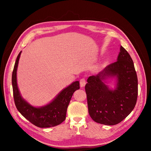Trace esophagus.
I'll use <instances>...</instances> for the list:
<instances>
[{
	"label": "esophagus",
	"instance_id": "34e87169",
	"mask_svg": "<svg viewBox=\"0 0 151 151\" xmlns=\"http://www.w3.org/2000/svg\"><path fill=\"white\" fill-rule=\"evenodd\" d=\"M86 84V82L85 78H82V79H81V81H80V85H81V88L84 87Z\"/></svg>",
	"mask_w": 151,
	"mask_h": 151
}]
</instances>
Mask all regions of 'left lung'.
Returning a JSON list of instances; mask_svg holds the SVG:
<instances>
[{
	"label": "left lung",
	"instance_id": "obj_1",
	"mask_svg": "<svg viewBox=\"0 0 151 151\" xmlns=\"http://www.w3.org/2000/svg\"><path fill=\"white\" fill-rule=\"evenodd\" d=\"M115 77L116 87L110 90L105 84L108 78ZM85 86L88 111L98 123L115 125L133 110L137 98V77L129 52L121 46L115 62L106 66L97 75L89 76Z\"/></svg>",
	"mask_w": 151,
	"mask_h": 151
}]
</instances>
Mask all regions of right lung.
<instances>
[{"label":"right lung","mask_w":151,"mask_h":151,"mask_svg":"<svg viewBox=\"0 0 151 151\" xmlns=\"http://www.w3.org/2000/svg\"><path fill=\"white\" fill-rule=\"evenodd\" d=\"M21 51L16 59L12 73V87L15 104L21 115L35 126L40 128L52 127L65 119L67 109L73 93L80 89L79 81H75L63 89L54 100L44 106H32L22 98L17 83V70Z\"/></svg>","instance_id":"1"}]
</instances>
